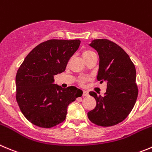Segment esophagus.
<instances>
[{
	"label": "esophagus",
	"mask_w": 152,
	"mask_h": 152,
	"mask_svg": "<svg viewBox=\"0 0 152 152\" xmlns=\"http://www.w3.org/2000/svg\"><path fill=\"white\" fill-rule=\"evenodd\" d=\"M88 95V92L87 91H83V94H82V96H87Z\"/></svg>",
	"instance_id": "obj_1"
}]
</instances>
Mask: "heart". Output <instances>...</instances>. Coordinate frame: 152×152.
I'll return each instance as SVG.
<instances>
[{"label":"heart","mask_w":152,"mask_h":152,"mask_svg":"<svg viewBox=\"0 0 152 152\" xmlns=\"http://www.w3.org/2000/svg\"><path fill=\"white\" fill-rule=\"evenodd\" d=\"M94 54H95V53L93 52L92 50H84L83 53H82V57H83L84 59H85V58H88V57L94 55ZM84 81H85V79H82V80L81 81V82L83 83Z\"/></svg>","instance_id":"obj_1"}]
</instances>
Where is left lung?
<instances>
[{
    "mask_svg": "<svg viewBox=\"0 0 152 152\" xmlns=\"http://www.w3.org/2000/svg\"><path fill=\"white\" fill-rule=\"evenodd\" d=\"M89 46L99 56L97 80L107 83L102 96L89 93L96 106L88 113V119L97 126L108 127L121 123L133 109L138 95L136 69L129 56L117 44L107 39H94Z\"/></svg>",
    "mask_w": 152,
    "mask_h": 152,
    "instance_id": "1",
    "label": "left lung"
}]
</instances>
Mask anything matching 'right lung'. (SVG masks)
I'll use <instances>...</instances> for the list:
<instances>
[{"instance_id": "1", "label": "right lung", "mask_w": 152, "mask_h": 152, "mask_svg": "<svg viewBox=\"0 0 152 152\" xmlns=\"http://www.w3.org/2000/svg\"><path fill=\"white\" fill-rule=\"evenodd\" d=\"M80 43L79 39L41 43L18 70L16 100L23 116L35 126L49 129L62 123L69 104L82 96V90L76 87L62 88L54 84V76L65 70Z\"/></svg>"}]
</instances>
